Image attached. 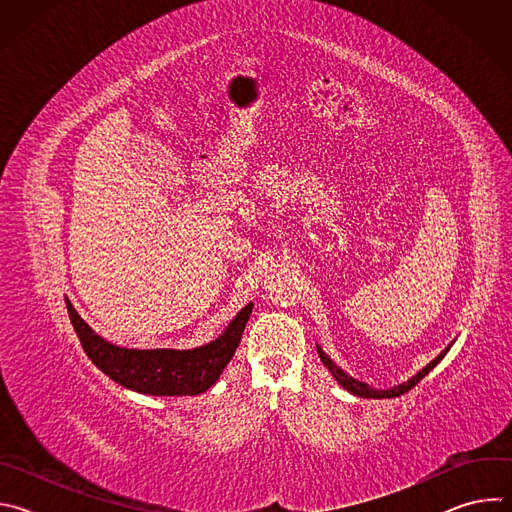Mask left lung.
<instances>
[{
    "label": "left lung",
    "instance_id": "1",
    "mask_svg": "<svg viewBox=\"0 0 512 512\" xmlns=\"http://www.w3.org/2000/svg\"><path fill=\"white\" fill-rule=\"evenodd\" d=\"M452 348V344L446 348V350H442L440 354H437L425 369H421L415 377H411L407 383H401V385H397V387H393V389H387V391H379V389H373V387H369L367 383H362V381H356V379H352V377H348L340 367H336V364L332 362V358L318 346V354H320V360L324 362V367L332 373V377L338 381V385H342L346 391H350L352 395H356V397H367V399H391V397H399V395H403V393H407V391H411L431 369H435L437 367V362H440L446 354H448V350Z\"/></svg>",
    "mask_w": 512,
    "mask_h": 512
}]
</instances>
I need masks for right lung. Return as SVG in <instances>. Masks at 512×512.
<instances>
[{"mask_svg": "<svg viewBox=\"0 0 512 512\" xmlns=\"http://www.w3.org/2000/svg\"><path fill=\"white\" fill-rule=\"evenodd\" d=\"M66 310L87 356L109 379L143 395L180 397L200 395L218 381L241 342L253 304H247L216 340L190 350L115 346L95 334L68 300Z\"/></svg>", "mask_w": 512, "mask_h": 512, "instance_id": "obj_1", "label": "right lung"}]
</instances>
